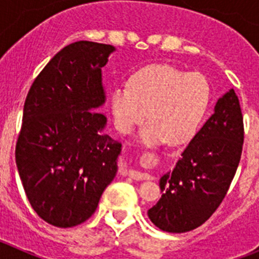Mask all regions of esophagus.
<instances>
[{"mask_svg":"<svg viewBox=\"0 0 259 259\" xmlns=\"http://www.w3.org/2000/svg\"><path fill=\"white\" fill-rule=\"evenodd\" d=\"M131 179L134 180H146L149 179V175L145 172H140V171H136V170H130L127 174Z\"/></svg>","mask_w":259,"mask_h":259,"instance_id":"1","label":"esophagus"}]
</instances>
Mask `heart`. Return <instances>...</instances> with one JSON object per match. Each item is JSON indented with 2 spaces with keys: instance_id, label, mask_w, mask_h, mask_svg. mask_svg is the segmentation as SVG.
I'll use <instances>...</instances> for the list:
<instances>
[{
  "instance_id": "heart-1",
  "label": "heart",
  "mask_w": 259,
  "mask_h": 259,
  "mask_svg": "<svg viewBox=\"0 0 259 259\" xmlns=\"http://www.w3.org/2000/svg\"><path fill=\"white\" fill-rule=\"evenodd\" d=\"M114 123L130 134L146 119L140 137L145 144L188 141L197 131L210 104V85L200 74H184L167 65L136 71L130 83L115 87L110 97Z\"/></svg>"
}]
</instances>
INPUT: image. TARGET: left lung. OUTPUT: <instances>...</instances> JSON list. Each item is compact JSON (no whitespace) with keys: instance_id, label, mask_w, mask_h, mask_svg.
<instances>
[{"instance_id":"1","label":"left lung","mask_w":259,"mask_h":259,"mask_svg":"<svg viewBox=\"0 0 259 259\" xmlns=\"http://www.w3.org/2000/svg\"><path fill=\"white\" fill-rule=\"evenodd\" d=\"M244 143V122L233 89L222 96L214 114L159 180L162 197L148 217L159 230L182 233L200 227L214 214L236 174Z\"/></svg>"}]
</instances>
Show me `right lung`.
I'll return each instance as SVG.
<instances>
[{
    "mask_svg": "<svg viewBox=\"0 0 259 259\" xmlns=\"http://www.w3.org/2000/svg\"><path fill=\"white\" fill-rule=\"evenodd\" d=\"M113 45L76 41L59 50L27 95L15 161L31 206L47 223L92 217L115 178L122 144L104 134L102 70Z\"/></svg>",
    "mask_w": 259,
    "mask_h": 259,
    "instance_id": "add662e5",
    "label": "right lung"
}]
</instances>
